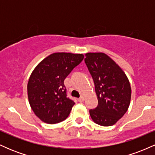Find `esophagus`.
Wrapping results in <instances>:
<instances>
[{
  "instance_id": "obj_1",
  "label": "esophagus",
  "mask_w": 155,
  "mask_h": 155,
  "mask_svg": "<svg viewBox=\"0 0 155 155\" xmlns=\"http://www.w3.org/2000/svg\"><path fill=\"white\" fill-rule=\"evenodd\" d=\"M78 101H79V102H80V103H82V102H84V97H79V98L78 99Z\"/></svg>"
}]
</instances>
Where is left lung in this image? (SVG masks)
Returning <instances> with one entry per match:
<instances>
[{
	"mask_svg": "<svg viewBox=\"0 0 155 155\" xmlns=\"http://www.w3.org/2000/svg\"><path fill=\"white\" fill-rule=\"evenodd\" d=\"M85 63L95 84L98 105L90 110L92 120L101 126H111L120 120L128 109L131 87L124 72L102 52L85 54Z\"/></svg>",
	"mask_w": 155,
	"mask_h": 155,
	"instance_id": "left-lung-1",
	"label": "left lung"
}]
</instances>
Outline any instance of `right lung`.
Returning <instances> with one entry per match:
<instances>
[{
  "instance_id": "right-lung-1",
  "label": "right lung",
  "mask_w": 155,
  "mask_h": 155,
  "mask_svg": "<svg viewBox=\"0 0 155 155\" xmlns=\"http://www.w3.org/2000/svg\"><path fill=\"white\" fill-rule=\"evenodd\" d=\"M83 59L82 54L53 53L32 72L28 83V100L44 122L56 124L68 117L75 103L67 96L64 80Z\"/></svg>"
}]
</instances>
